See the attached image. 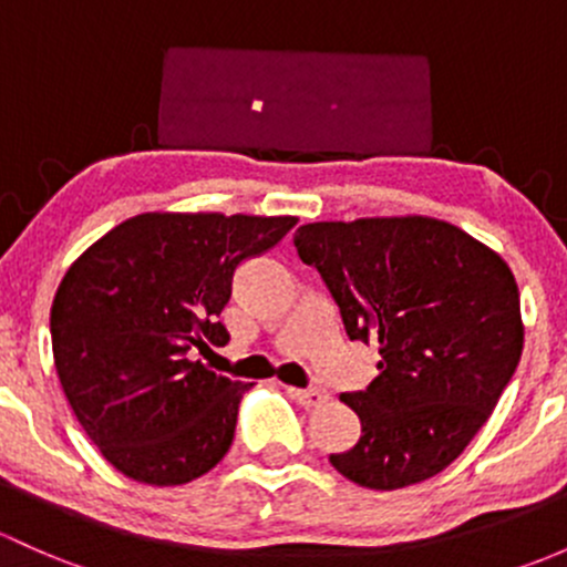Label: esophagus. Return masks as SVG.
<instances>
[{
  "mask_svg": "<svg viewBox=\"0 0 567 567\" xmlns=\"http://www.w3.org/2000/svg\"><path fill=\"white\" fill-rule=\"evenodd\" d=\"M290 396L303 408H320V404L329 402V391L318 389V385L315 389H290Z\"/></svg>",
  "mask_w": 567,
  "mask_h": 567,
  "instance_id": "1",
  "label": "esophagus"
}]
</instances>
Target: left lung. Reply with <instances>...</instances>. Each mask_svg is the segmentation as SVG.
<instances>
[{"label":"left lung","instance_id":"left-lung-1","mask_svg":"<svg viewBox=\"0 0 567 567\" xmlns=\"http://www.w3.org/2000/svg\"><path fill=\"white\" fill-rule=\"evenodd\" d=\"M299 258L331 290L350 339L378 344L380 374L342 393L361 437L329 462L367 488L413 486L467 449L522 359L514 271L434 217L309 223Z\"/></svg>","mask_w":567,"mask_h":567}]
</instances>
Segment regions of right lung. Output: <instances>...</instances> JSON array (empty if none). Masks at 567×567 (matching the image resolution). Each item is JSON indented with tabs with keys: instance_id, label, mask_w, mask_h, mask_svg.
Instances as JSON below:
<instances>
[{
	"instance_id": "1",
	"label": "right lung",
	"mask_w": 567,
	"mask_h": 567,
	"mask_svg": "<svg viewBox=\"0 0 567 567\" xmlns=\"http://www.w3.org/2000/svg\"><path fill=\"white\" fill-rule=\"evenodd\" d=\"M296 223L148 212L68 268L51 307L53 363L83 432L118 473L178 486L228 454L252 383L212 372L195 353L230 339L219 312L236 268Z\"/></svg>"
}]
</instances>
